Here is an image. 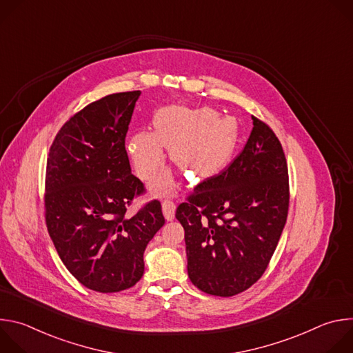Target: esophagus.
<instances>
[{
  "mask_svg": "<svg viewBox=\"0 0 353 353\" xmlns=\"http://www.w3.org/2000/svg\"><path fill=\"white\" fill-rule=\"evenodd\" d=\"M162 211H163V215L166 218V221H173L174 219V212H176V205L173 201H163L162 203Z\"/></svg>",
  "mask_w": 353,
  "mask_h": 353,
  "instance_id": "esophagus-1",
  "label": "esophagus"
}]
</instances>
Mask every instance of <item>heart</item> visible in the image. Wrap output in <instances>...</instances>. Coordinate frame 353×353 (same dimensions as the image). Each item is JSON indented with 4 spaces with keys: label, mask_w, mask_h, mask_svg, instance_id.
Here are the masks:
<instances>
[{
    "label": "heart",
    "mask_w": 353,
    "mask_h": 353,
    "mask_svg": "<svg viewBox=\"0 0 353 353\" xmlns=\"http://www.w3.org/2000/svg\"><path fill=\"white\" fill-rule=\"evenodd\" d=\"M154 131L130 137L128 152L138 176L150 180L165 163V146L172 162L190 179L203 180L221 173L230 162L237 143V124L211 109L168 106L157 112ZM157 195L174 190L172 172H163L152 183Z\"/></svg>",
    "instance_id": "obj_1"
}]
</instances>
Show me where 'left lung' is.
Segmentation results:
<instances>
[{
	"mask_svg": "<svg viewBox=\"0 0 353 353\" xmlns=\"http://www.w3.org/2000/svg\"><path fill=\"white\" fill-rule=\"evenodd\" d=\"M236 159L199 183L177 207L188 278L199 290L229 297L254 285L276 248L289 208L282 145L257 117Z\"/></svg>",
	"mask_w": 353,
	"mask_h": 353,
	"instance_id": "8db88e82",
	"label": "left lung"
}]
</instances>
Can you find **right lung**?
I'll return each mask as SVG.
<instances>
[{
  "instance_id": "add662e5",
  "label": "right lung",
  "mask_w": 353,
  "mask_h": 353,
  "mask_svg": "<svg viewBox=\"0 0 353 353\" xmlns=\"http://www.w3.org/2000/svg\"><path fill=\"white\" fill-rule=\"evenodd\" d=\"M139 90L108 94L74 114L56 135L46 169V225L67 270L88 289L114 293L143 275V251L165 225L131 173L125 135Z\"/></svg>"
}]
</instances>
